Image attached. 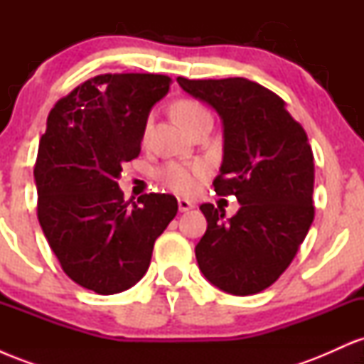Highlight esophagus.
Instances as JSON below:
<instances>
[{
  "label": "esophagus",
  "mask_w": 364,
  "mask_h": 364,
  "mask_svg": "<svg viewBox=\"0 0 364 364\" xmlns=\"http://www.w3.org/2000/svg\"><path fill=\"white\" fill-rule=\"evenodd\" d=\"M193 207H195V205L190 202V200H186V198H178V208H179V212H188V210H191V208H193Z\"/></svg>",
  "instance_id": "34e87169"
}]
</instances>
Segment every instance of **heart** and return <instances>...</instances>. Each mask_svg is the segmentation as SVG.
<instances>
[{
	"mask_svg": "<svg viewBox=\"0 0 364 364\" xmlns=\"http://www.w3.org/2000/svg\"><path fill=\"white\" fill-rule=\"evenodd\" d=\"M208 112L200 104L193 101H179L174 106V116L181 123V127L188 129L196 119L207 116ZM205 174V169L200 164H183V162H169L164 168L157 171V179L162 186L171 191L188 195L193 193L198 186V181Z\"/></svg>",
	"mask_w": 364,
	"mask_h": 364,
	"instance_id": "heart-1",
	"label": "heart"
}]
</instances>
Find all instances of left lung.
I'll return each mask as SVG.
<instances>
[{
	"mask_svg": "<svg viewBox=\"0 0 364 364\" xmlns=\"http://www.w3.org/2000/svg\"><path fill=\"white\" fill-rule=\"evenodd\" d=\"M176 80L223 121L214 188L240 202L231 219L224 208L200 205L207 231L195 246L196 262L220 291L257 294L289 267L313 223L315 164L306 132L279 95L252 80Z\"/></svg>",
	"mask_w": 364,
	"mask_h": 364,
	"instance_id": "1",
	"label": "left lung"
}]
</instances>
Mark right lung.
I'll return each instance as SVG.
<instances>
[{"instance_id":"add662e5","label":"right lung","mask_w":364,"mask_h":364,"mask_svg":"<svg viewBox=\"0 0 364 364\" xmlns=\"http://www.w3.org/2000/svg\"><path fill=\"white\" fill-rule=\"evenodd\" d=\"M169 83L166 75H97L56 102L41 136L39 224L65 274L97 294L127 291L144 277L154 243L178 212L166 193L129 205L118 185Z\"/></svg>"}]
</instances>
